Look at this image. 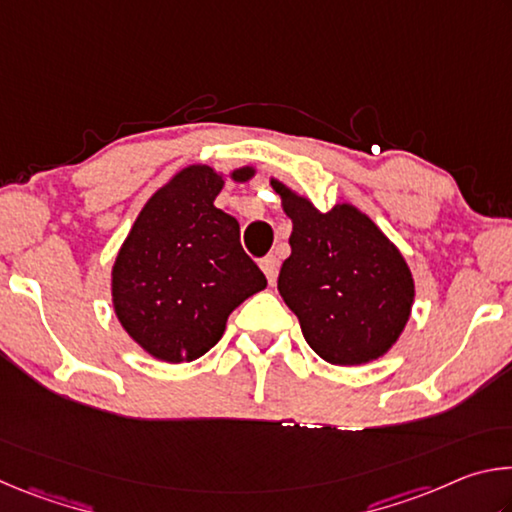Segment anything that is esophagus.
<instances>
[{
	"instance_id": "34e87169",
	"label": "esophagus",
	"mask_w": 512,
	"mask_h": 512,
	"mask_svg": "<svg viewBox=\"0 0 512 512\" xmlns=\"http://www.w3.org/2000/svg\"><path fill=\"white\" fill-rule=\"evenodd\" d=\"M259 266H262L268 284L273 287V284L277 282V259H275V255H266L262 262H259Z\"/></svg>"
}]
</instances>
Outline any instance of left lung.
<instances>
[{
  "label": "left lung",
  "instance_id": "obj_1",
  "mask_svg": "<svg viewBox=\"0 0 512 512\" xmlns=\"http://www.w3.org/2000/svg\"><path fill=\"white\" fill-rule=\"evenodd\" d=\"M271 185L293 221L277 289L309 348L336 366L379 359L400 339L415 296L400 250L357 207L323 214L277 180Z\"/></svg>",
  "mask_w": 512,
  "mask_h": 512
}]
</instances>
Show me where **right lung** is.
Segmentation results:
<instances>
[{
	"instance_id": "add662e5",
	"label": "right lung",
	"mask_w": 512,
	"mask_h": 512,
	"mask_svg": "<svg viewBox=\"0 0 512 512\" xmlns=\"http://www.w3.org/2000/svg\"><path fill=\"white\" fill-rule=\"evenodd\" d=\"M237 169L232 180H248ZM223 178L205 164L176 173L142 207L112 266L119 323L151 357L194 361L223 336L232 309L266 287L239 241L235 216L214 207Z\"/></svg>"
}]
</instances>
